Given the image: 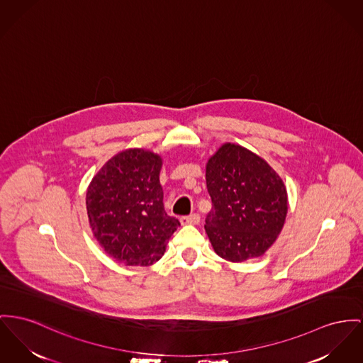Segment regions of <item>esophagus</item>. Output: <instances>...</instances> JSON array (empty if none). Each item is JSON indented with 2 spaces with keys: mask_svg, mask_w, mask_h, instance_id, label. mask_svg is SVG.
I'll use <instances>...</instances> for the list:
<instances>
[{
  "mask_svg": "<svg viewBox=\"0 0 363 363\" xmlns=\"http://www.w3.org/2000/svg\"><path fill=\"white\" fill-rule=\"evenodd\" d=\"M199 220H201L199 215L194 213V215H190V216H184V218H180V223L182 224H198Z\"/></svg>",
  "mask_w": 363,
  "mask_h": 363,
  "instance_id": "esophagus-1",
  "label": "esophagus"
}]
</instances>
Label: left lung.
Returning a JSON list of instances; mask_svg holds the SVG:
<instances>
[{
    "label": "left lung",
    "mask_w": 363,
    "mask_h": 363,
    "mask_svg": "<svg viewBox=\"0 0 363 363\" xmlns=\"http://www.w3.org/2000/svg\"><path fill=\"white\" fill-rule=\"evenodd\" d=\"M206 187L212 211L205 231L218 256L242 263L264 255L288 213L279 174L250 150L225 143L206 164Z\"/></svg>",
    "instance_id": "obj_1"
}]
</instances>
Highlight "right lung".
Instances as JSON below:
<instances>
[{
	"mask_svg": "<svg viewBox=\"0 0 363 363\" xmlns=\"http://www.w3.org/2000/svg\"><path fill=\"white\" fill-rule=\"evenodd\" d=\"M162 158L148 150H123L108 160L86 191L89 225L104 252L126 266H151L180 225L164 209Z\"/></svg>",
	"mask_w": 363,
	"mask_h": 363,
	"instance_id": "obj_1",
	"label": "right lung"
}]
</instances>
